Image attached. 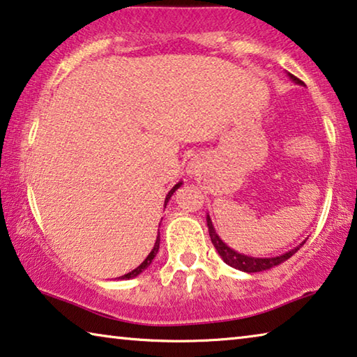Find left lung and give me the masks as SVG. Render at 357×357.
<instances>
[{"mask_svg":"<svg viewBox=\"0 0 357 357\" xmlns=\"http://www.w3.org/2000/svg\"><path fill=\"white\" fill-rule=\"evenodd\" d=\"M289 77L292 79L294 82L298 84V86H303V82L301 79L289 75ZM206 224H208V231H209V236H211V241L214 248H216L219 256L224 259V262L230 265V267H234L236 270H241V271H246V273H256V271H264V270H268L271 267H276V265H280L284 262V260L289 259L291 256H294L298 250H301V246L294 248V250L287 251L286 254H281V256H276V257H251V256H245V254H240L229 248L225 243L219 238V235L216 234V230L213 227V222L209 216L206 218Z\"/></svg>","mask_w":357,"mask_h":357,"instance_id":"1","label":"left lung"}]
</instances>
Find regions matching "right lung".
Instances as JSON below:
<instances>
[{"instance_id":"add662e5","label":"right lung","mask_w":357,"mask_h":357,"mask_svg":"<svg viewBox=\"0 0 357 357\" xmlns=\"http://www.w3.org/2000/svg\"><path fill=\"white\" fill-rule=\"evenodd\" d=\"M183 184V183H178L176 185H174V188L168 192V195H167V199H165V205L168 203V200H169V197L173 195V192L176 190L179 185ZM158 246H160V236H157V240H155V245H154V248H152V251L149 252V256L146 257L143 262H141V265H138L137 268L135 270H132L130 271V273H127V275H123V276H121V280H130V278H135V276H138L139 273H143V271L149 267V265L152 264V260H154V257L157 256V252H158Z\"/></svg>"}]
</instances>
